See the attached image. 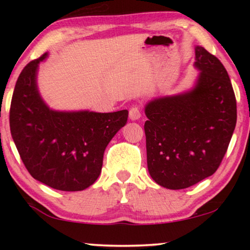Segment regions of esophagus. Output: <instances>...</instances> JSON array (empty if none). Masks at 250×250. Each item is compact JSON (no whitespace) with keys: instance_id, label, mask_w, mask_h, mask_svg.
Segmentation results:
<instances>
[{"instance_id":"34e87169","label":"esophagus","mask_w":250,"mask_h":250,"mask_svg":"<svg viewBox=\"0 0 250 250\" xmlns=\"http://www.w3.org/2000/svg\"><path fill=\"white\" fill-rule=\"evenodd\" d=\"M141 117V109L139 107H132L129 109V118L132 121H138Z\"/></svg>"}]
</instances>
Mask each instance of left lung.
I'll return each instance as SVG.
<instances>
[{
    "mask_svg": "<svg viewBox=\"0 0 250 250\" xmlns=\"http://www.w3.org/2000/svg\"><path fill=\"white\" fill-rule=\"evenodd\" d=\"M201 70L188 93L156 99L146 107V163L156 183L186 189L220 167L237 123V101L223 64L196 47Z\"/></svg>",
    "mask_w": 250,
    "mask_h": 250,
    "instance_id": "left-lung-1",
    "label": "left lung"
}]
</instances>
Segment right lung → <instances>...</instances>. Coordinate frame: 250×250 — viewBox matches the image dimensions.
Instances as JSON below:
<instances>
[{
	"label": "right lung",
	"mask_w": 250,
	"mask_h": 250,
	"mask_svg": "<svg viewBox=\"0 0 250 250\" xmlns=\"http://www.w3.org/2000/svg\"><path fill=\"white\" fill-rule=\"evenodd\" d=\"M42 57L20 73L10 105V129L23 165L34 179L53 189L81 191L100 175L105 146L126 124L127 110H50L36 87Z\"/></svg>",
	"instance_id": "add662e5"
}]
</instances>
